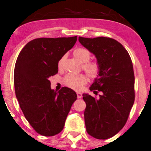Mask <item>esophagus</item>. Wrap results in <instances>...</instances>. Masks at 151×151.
<instances>
[{"label": "esophagus", "instance_id": "obj_1", "mask_svg": "<svg viewBox=\"0 0 151 151\" xmlns=\"http://www.w3.org/2000/svg\"><path fill=\"white\" fill-rule=\"evenodd\" d=\"M82 96H83V95H82V93L80 92H77V97L78 99H81Z\"/></svg>", "mask_w": 151, "mask_h": 151}]
</instances>
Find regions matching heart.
<instances>
[{
  "instance_id": "1",
  "label": "heart",
  "mask_w": 151,
  "mask_h": 151,
  "mask_svg": "<svg viewBox=\"0 0 151 151\" xmlns=\"http://www.w3.org/2000/svg\"><path fill=\"white\" fill-rule=\"evenodd\" d=\"M73 56L82 64V69L90 79H95L101 71V65L97 61H89L91 54L86 48H78L73 51ZM64 61V57L59 60L58 68H62ZM87 77L83 74H69L64 78V84L74 90H80L87 83Z\"/></svg>"
}]
</instances>
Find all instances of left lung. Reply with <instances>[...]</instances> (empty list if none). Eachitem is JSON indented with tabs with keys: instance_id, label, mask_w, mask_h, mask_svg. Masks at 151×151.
<instances>
[{
	"instance_id": "8db88e82",
	"label": "left lung",
	"mask_w": 151,
	"mask_h": 151,
	"mask_svg": "<svg viewBox=\"0 0 151 151\" xmlns=\"http://www.w3.org/2000/svg\"><path fill=\"white\" fill-rule=\"evenodd\" d=\"M80 44L94 55L101 65L99 75L89 89L99 99L83 93L84 113L89 135L107 139L117 134L126 124L134 101V75L132 62L126 48L109 37H79Z\"/></svg>"
}]
</instances>
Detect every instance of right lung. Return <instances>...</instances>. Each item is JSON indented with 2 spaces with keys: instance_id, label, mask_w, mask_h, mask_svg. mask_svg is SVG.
<instances>
[{
  "instance_id": "right-lung-1",
  "label": "right lung",
  "mask_w": 151,
  "mask_h": 151,
  "mask_svg": "<svg viewBox=\"0 0 151 151\" xmlns=\"http://www.w3.org/2000/svg\"><path fill=\"white\" fill-rule=\"evenodd\" d=\"M77 41V36L37 38L19 53L14 71L15 93L31 126L43 136H54L63 130L71 107L77 99L73 89L50 88L49 78L58 73V62Z\"/></svg>"
}]
</instances>
